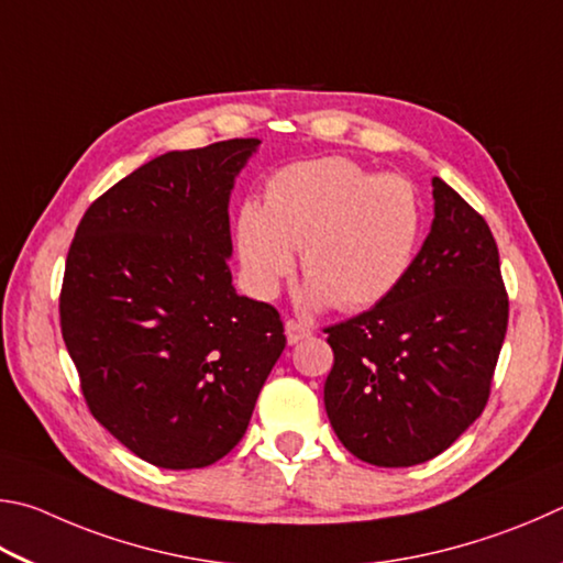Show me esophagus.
<instances>
[{
    "mask_svg": "<svg viewBox=\"0 0 563 563\" xmlns=\"http://www.w3.org/2000/svg\"><path fill=\"white\" fill-rule=\"evenodd\" d=\"M284 329H287V341L289 343H299V341L311 336V329L307 327V323H301L297 319H289L287 323H284Z\"/></svg>",
    "mask_w": 563,
    "mask_h": 563,
    "instance_id": "esophagus-1",
    "label": "esophagus"
}]
</instances>
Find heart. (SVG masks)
I'll return each mask as SVG.
<instances>
[{
  "label": "heart",
  "mask_w": 563,
  "mask_h": 563,
  "mask_svg": "<svg viewBox=\"0 0 563 563\" xmlns=\"http://www.w3.org/2000/svg\"><path fill=\"white\" fill-rule=\"evenodd\" d=\"M422 205L416 185L349 157L294 163L272 175L264 207L236 217V254L246 287L272 299L297 266L313 307L363 311L388 299L416 260Z\"/></svg>",
  "instance_id": "obj_1"
}]
</instances>
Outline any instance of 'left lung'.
<instances>
[{
	"instance_id": "left-lung-1",
	"label": "left lung",
	"mask_w": 563,
	"mask_h": 563,
	"mask_svg": "<svg viewBox=\"0 0 563 563\" xmlns=\"http://www.w3.org/2000/svg\"><path fill=\"white\" fill-rule=\"evenodd\" d=\"M435 220L400 287L323 329L329 420L351 455L412 467L445 452L482 410L509 321L489 224L440 177Z\"/></svg>"
}]
</instances>
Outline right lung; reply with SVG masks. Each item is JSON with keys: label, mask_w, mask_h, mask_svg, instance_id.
<instances>
[{"label": "right lung", "mask_w": 563, "mask_h": 563, "mask_svg": "<svg viewBox=\"0 0 563 563\" xmlns=\"http://www.w3.org/2000/svg\"><path fill=\"white\" fill-rule=\"evenodd\" d=\"M256 145L155 157L93 200L68 246L58 317L84 400L155 467L224 457L287 346L279 311L236 297L227 264V202Z\"/></svg>", "instance_id": "obj_1"}]
</instances>
